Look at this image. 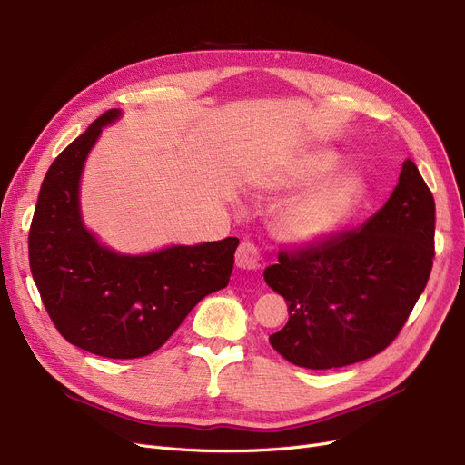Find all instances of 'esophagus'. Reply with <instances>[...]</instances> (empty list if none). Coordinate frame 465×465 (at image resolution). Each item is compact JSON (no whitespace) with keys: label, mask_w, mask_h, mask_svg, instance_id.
<instances>
[{"label":"esophagus","mask_w":465,"mask_h":465,"mask_svg":"<svg viewBox=\"0 0 465 465\" xmlns=\"http://www.w3.org/2000/svg\"><path fill=\"white\" fill-rule=\"evenodd\" d=\"M235 264L241 270L258 272L266 266V258L260 252V249L252 243H241L235 252Z\"/></svg>","instance_id":"34e87169"}]
</instances>
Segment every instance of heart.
Listing matches in <instances>:
<instances>
[{
  "label": "heart",
  "mask_w": 465,
  "mask_h": 465,
  "mask_svg": "<svg viewBox=\"0 0 465 465\" xmlns=\"http://www.w3.org/2000/svg\"><path fill=\"white\" fill-rule=\"evenodd\" d=\"M338 157L332 152H315L302 159L294 174L281 186H310L282 205L275 216V232L292 243H313L338 232L365 197V183L355 173H332ZM318 184L315 185L314 183Z\"/></svg>",
  "instance_id": "heart-1"
}]
</instances>
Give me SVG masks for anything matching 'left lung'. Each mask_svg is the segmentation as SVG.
<instances>
[{"label":"left lung","instance_id":"left-lung-1","mask_svg":"<svg viewBox=\"0 0 465 465\" xmlns=\"http://www.w3.org/2000/svg\"><path fill=\"white\" fill-rule=\"evenodd\" d=\"M435 201L407 159L388 203L359 230L281 251L264 272L289 321L270 344L292 365L327 371L386 350L428 285Z\"/></svg>","mask_w":465,"mask_h":465}]
</instances>
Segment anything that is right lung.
I'll use <instances>...</instances> for the list:
<instances>
[{"instance_id":"right-lung-1","label":"right lung","mask_w":465,"mask_h":465,"mask_svg":"<svg viewBox=\"0 0 465 465\" xmlns=\"http://www.w3.org/2000/svg\"><path fill=\"white\" fill-rule=\"evenodd\" d=\"M108 110L49 167L28 233L30 270L56 331L70 344L108 359L159 350L201 298L224 289L237 237L127 256L103 247L84 226L79 178Z\"/></svg>"}]
</instances>
